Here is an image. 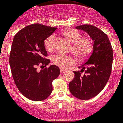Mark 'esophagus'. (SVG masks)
I'll return each instance as SVG.
<instances>
[{
    "label": "esophagus",
    "instance_id": "34e87169",
    "mask_svg": "<svg viewBox=\"0 0 123 123\" xmlns=\"http://www.w3.org/2000/svg\"><path fill=\"white\" fill-rule=\"evenodd\" d=\"M60 72H61V73H64V72H66V70H64V69H61Z\"/></svg>",
    "mask_w": 123,
    "mask_h": 123
}]
</instances>
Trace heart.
Masks as SVG:
<instances>
[{
    "instance_id": "1",
    "label": "heart",
    "mask_w": 123,
    "mask_h": 123,
    "mask_svg": "<svg viewBox=\"0 0 123 123\" xmlns=\"http://www.w3.org/2000/svg\"><path fill=\"white\" fill-rule=\"evenodd\" d=\"M66 39L72 43L70 51L79 59H84L90 54L93 49L92 39L88 37H82L80 32L73 28L66 29L62 32ZM55 36L51 35L44 41V45L48 51H53L54 47ZM53 64L62 69H67L74 63V59L70 55L59 54L52 57Z\"/></svg>"
}]
</instances>
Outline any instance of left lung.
I'll list each match as a JSON object with an SVG mask.
<instances>
[{
    "label": "left lung",
    "instance_id": "1",
    "mask_svg": "<svg viewBox=\"0 0 123 123\" xmlns=\"http://www.w3.org/2000/svg\"><path fill=\"white\" fill-rule=\"evenodd\" d=\"M76 28L90 35L93 41V50L79 67L82 68L80 71H74L75 77L69 83V90L77 98L89 100L97 95L108 81L113 64V49L107 35L96 26L84 25Z\"/></svg>",
    "mask_w": 123,
    "mask_h": 123
}]
</instances>
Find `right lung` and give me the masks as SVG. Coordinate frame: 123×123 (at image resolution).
<instances>
[{
  "label": "right lung",
  "mask_w": 123,
  "mask_h": 123,
  "mask_svg": "<svg viewBox=\"0 0 123 123\" xmlns=\"http://www.w3.org/2000/svg\"><path fill=\"white\" fill-rule=\"evenodd\" d=\"M57 28L32 24L23 28L14 36L9 57L10 69L15 85L20 93L35 101L47 98L53 91L52 82L60 74L57 66L51 65L44 39ZM38 66L45 67L38 71Z\"/></svg>",
  "instance_id": "1"
}]
</instances>
